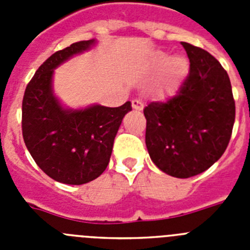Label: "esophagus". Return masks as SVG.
<instances>
[{
  "label": "esophagus",
  "instance_id": "obj_1",
  "mask_svg": "<svg viewBox=\"0 0 250 250\" xmlns=\"http://www.w3.org/2000/svg\"><path fill=\"white\" fill-rule=\"evenodd\" d=\"M131 105H132V109H135V110H143V107H144V103H143L140 99L132 100Z\"/></svg>",
  "mask_w": 250,
  "mask_h": 250
}]
</instances>
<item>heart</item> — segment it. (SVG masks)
<instances>
[{
    "instance_id": "obj_1",
    "label": "heart",
    "mask_w": 250,
    "mask_h": 250,
    "mask_svg": "<svg viewBox=\"0 0 250 250\" xmlns=\"http://www.w3.org/2000/svg\"><path fill=\"white\" fill-rule=\"evenodd\" d=\"M167 56L160 57L161 62H167ZM188 68H189V63L185 57L175 56L170 60L167 63V76L165 80V86L167 89H171L179 83V80L188 72Z\"/></svg>"
}]
</instances>
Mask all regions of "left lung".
<instances>
[{"label":"left lung","mask_w":250,"mask_h":250,"mask_svg":"<svg viewBox=\"0 0 250 250\" xmlns=\"http://www.w3.org/2000/svg\"><path fill=\"white\" fill-rule=\"evenodd\" d=\"M190 70L175 96L150 103L145 143L152 163L165 174L185 179L198 175L220 159L235 120L229 76L215 57L182 42Z\"/></svg>","instance_id":"1"}]
</instances>
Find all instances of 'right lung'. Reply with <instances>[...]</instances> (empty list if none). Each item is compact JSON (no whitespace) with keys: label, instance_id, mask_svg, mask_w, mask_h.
<instances>
[{"label":"right lung","instance_id":"1","mask_svg":"<svg viewBox=\"0 0 250 250\" xmlns=\"http://www.w3.org/2000/svg\"><path fill=\"white\" fill-rule=\"evenodd\" d=\"M95 43V39L80 41L51 55L28 83L22 101L27 150L43 173L63 184H86L105 171L121 121L131 111L130 101L119 107L95 104L68 109L55 96V68Z\"/></svg>","mask_w":250,"mask_h":250}]
</instances>
